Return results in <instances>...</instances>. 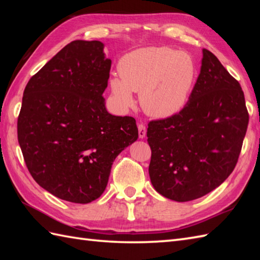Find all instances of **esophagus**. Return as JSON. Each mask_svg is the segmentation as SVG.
<instances>
[{"mask_svg": "<svg viewBox=\"0 0 260 260\" xmlns=\"http://www.w3.org/2000/svg\"><path fill=\"white\" fill-rule=\"evenodd\" d=\"M137 128H139L140 139H144L145 135H146V127H145V125L139 124V126H137Z\"/></svg>", "mask_w": 260, "mask_h": 260, "instance_id": "obj_1", "label": "esophagus"}]
</instances>
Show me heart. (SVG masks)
Instances as JSON below:
<instances>
[{"label":"heart","instance_id":"obj_1","mask_svg":"<svg viewBox=\"0 0 260 260\" xmlns=\"http://www.w3.org/2000/svg\"><path fill=\"white\" fill-rule=\"evenodd\" d=\"M119 77L110 80L112 91L121 106L134 104L140 92L143 110L155 118L170 117L185 106L197 79V63L190 53L169 47H150L121 58Z\"/></svg>","mask_w":260,"mask_h":260}]
</instances>
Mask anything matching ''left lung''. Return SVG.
<instances>
[{"instance_id": "obj_1", "label": "left lung", "mask_w": 260, "mask_h": 260, "mask_svg": "<svg viewBox=\"0 0 260 260\" xmlns=\"http://www.w3.org/2000/svg\"><path fill=\"white\" fill-rule=\"evenodd\" d=\"M248 121L240 84L203 49L200 75L185 106L148 123V173L154 189L186 202L218 187L238 162Z\"/></svg>"}]
</instances>
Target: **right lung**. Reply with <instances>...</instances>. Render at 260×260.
Listing matches in <instances>:
<instances>
[{
  "label": "right lung",
  "instance_id": "right-lung-1",
  "mask_svg": "<svg viewBox=\"0 0 260 260\" xmlns=\"http://www.w3.org/2000/svg\"><path fill=\"white\" fill-rule=\"evenodd\" d=\"M112 60L101 41L63 47L26 84L18 140L32 178L62 200L89 203L107 186L114 159L139 137L131 116L105 107Z\"/></svg>",
  "mask_w": 260,
  "mask_h": 260
}]
</instances>
